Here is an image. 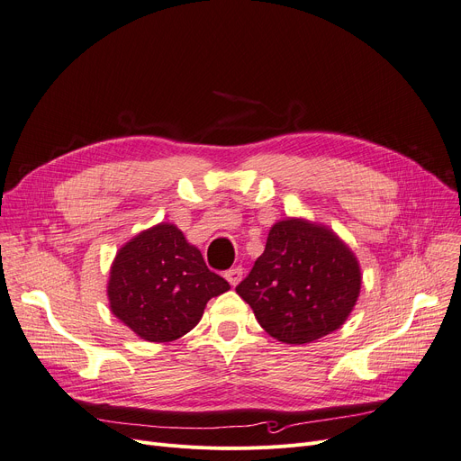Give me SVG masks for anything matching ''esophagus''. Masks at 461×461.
Listing matches in <instances>:
<instances>
[{
  "label": "esophagus",
  "mask_w": 461,
  "mask_h": 461,
  "mask_svg": "<svg viewBox=\"0 0 461 461\" xmlns=\"http://www.w3.org/2000/svg\"><path fill=\"white\" fill-rule=\"evenodd\" d=\"M224 276H226V280H228L231 285H237V284L240 282V278H243V267H240V265H237V267L228 269V271L224 273Z\"/></svg>",
  "instance_id": "34e87169"
}]
</instances>
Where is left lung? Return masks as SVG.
<instances>
[{
    "label": "left lung",
    "mask_w": 461,
    "mask_h": 461,
    "mask_svg": "<svg viewBox=\"0 0 461 461\" xmlns=\"http://www.w3.org/2000/svg\"><path fill=\"white\" fill-rule=\"evenodd\" d=\"M235 292L276 340L308 344L346 321L360 292V269L330 230L294 218L271 228Z\"/></svg>",
    "instance_id": "obj_1"
}]
</instances>
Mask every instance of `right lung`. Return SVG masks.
<instances>
[{"instance_id":"1","label":"right lung","mask_w":461,"mask_h":461,"mask_svg":"<svg viewBox=\"0 0 461 461\" xmlns=\"http://www.w3.org/2000/svg\"><path fill=\"white\" fill-rule=\"evenodd\" d=\"M228 289L174 224H158L117 252L108 297L113 316L143 340L172 342L198 325L211 297Z\"/></svg>"}]
</instances>
